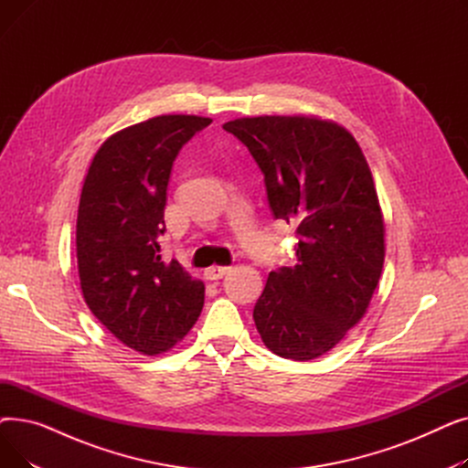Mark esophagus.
Masks as SVG:
<instances>
[{"label":"esophagus","mask_w":468,"mask_h":468,"mask_svg":"<svg viewBox=\"0 0 468 468\" xmlns=\"http://www.w3.org/2000/svg\"><path fill=\"white\" fill-rule=\"evenodd\" d=\"M229 269L231 267H226V265H212V267L205 269V277L208 281H218V279H221L224 275H228Z\"/></svg>","instance_id":"1"}]
</instances>
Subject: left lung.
<instances>
[{"instance_id": "1", "label": "left lung", "mask_w": 468, "mask_h": 468, "mask_svg": "<svg viewBox=\"0 0 468 468\" xmlns=\"http://www.w3.org/2000/svg\"><path fill=\"white\" fill-rule=\"evenodd\" d=\"M265 176L269 207L296 226L298 263L267 277L254 323L282 358L323 356L360 323L385 261L372 170L355 136L313 115L228 121Z\"/></svg>"}]
</instances>
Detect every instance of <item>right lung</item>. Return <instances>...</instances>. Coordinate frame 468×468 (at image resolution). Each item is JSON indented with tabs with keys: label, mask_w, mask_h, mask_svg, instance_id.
<instances>
[{
	"label": "right lung",
	"mask_w": 468,
	"mask_h": 468,
	"mask_svg": "<svg viewBox=\"0 0 468 468\" xmlns=\"http://www.w3.org/2000/svg\"><path fill=\"white\" fill-rule=\"evenodd\" d=\"M199 115H157L112 134L92 157L76 226L85 303L121 343L155 356L193 328L205 284L161 260L166 186L182 145L208 127Z\"/></svg>",
	"instance_id": "1"
}]
</instances>
